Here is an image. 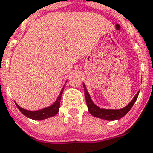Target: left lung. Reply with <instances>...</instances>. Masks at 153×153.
<instances>
[{
  "label": "left lung",
  "instance_id": "obj_1",
  "mask_svg": "<svg viewBox=\"0 0 153 153\" xmlns=\"http://www.w3.org/2000/svg\"><path fill=\"white\" fill-rule=\"evenodd\" d=\"M83 86H84V88L86 102H87V105H88L89 113L94 117L100 118V119L106 120H119L123 117H124L125 115L129 112L130 109L132 108L133 105L134 104V102L137 100L138 94H139V91H138L134 96V98H133V100L131 101L127 106L121 108V109H116V110L115 109H104V108H100L93 103V102H92L90 98V95L88 94V91L86 89L85 84H83Z\"/></svg>",
  "mask_w": 153,
  "mask_h": 153
}]
</instances>
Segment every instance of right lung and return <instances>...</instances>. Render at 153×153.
Wrapping results in <instances>:
<instances>
[{
	"instance_id": "1",
	"label": "right lung",
	"mask_w": 153,
	"mask_h": 153,
	"mask_svg": "<svg viewBox=\"0 0 153 153\" xmlns=\"http://www.w3.org/2000/svg\"><path fill=\"white\" fill-rule=\"evenodd\" d=\"M63 89H64V88H62V90L60 92V94H59V97H58L55 103L51 106L48 107V108H43V109H40V110L38 111H29L21 108L16 103V106L19 109L20 112L23 115H25L26 117H29L30 119L35 120H45L47 119V118H49V117H54L59 113V107H60V101H61Z\"/></svg>"
}]
</instances>
